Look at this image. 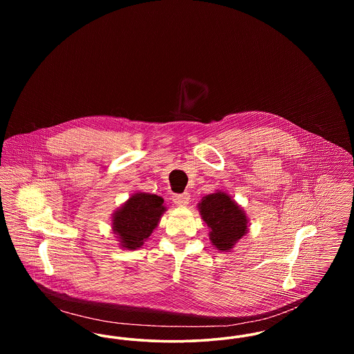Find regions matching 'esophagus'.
I'll list each match as a JSON object with an SVG mask.
<instances>
[{
    "label": "esophagus",
    "mask_w": 354,
    "mask_h": 354,
    "mask_svg": "<svg viewBox=\"0 0 354 354\" xmlns=\"http://www.w3.org/2000/svg\"><path fill=\"white\" fill-rule=\"evenodd\" d=\"M172 201L175 204L180 205V207H185L189 203V194L188 192H183V194H175L172 196Z\"/></svg>",
    "instance_id": "1"
}]
</instances>
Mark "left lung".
<instances>
[{
  "mask_svg": "<svg viewBox=\"0 0 354 354\" xmlns=\"http://www.w3.org/2000/svg\"><path fill=\"white\" fill-rule=\"evenodd\" d=\"M202 219L209 228V240L221 252H230L248 232V218L244 209L223 191L203 196L198 204Z\"/></svg>",
  "mask_w": 354,
  "mask_h": 354,
  "instance_id": "8db88e82",
  "label": "left lung"
}]
</instances>
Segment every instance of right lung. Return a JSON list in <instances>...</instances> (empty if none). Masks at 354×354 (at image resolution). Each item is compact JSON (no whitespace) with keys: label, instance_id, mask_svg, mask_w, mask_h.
<instances>
[{"label":"right lung","instance_id":"right-lung-1","mask_svg":"<svg viewBox=\"0 0 354 354\" xmlns=\"http://www.w3.org/2000/svg\"><path fill=\"white\" fill-rule=\"evenodd\" d=\"M163 203L155 194L135 192L113 214V232L123 250L134 251L145 244L167 209Z\"/></svg>","mask_w":354,"mask_h":354}]
</instances>
